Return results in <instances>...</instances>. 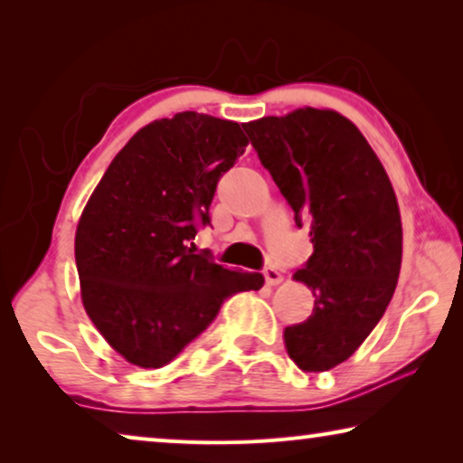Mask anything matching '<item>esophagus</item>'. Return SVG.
<instances>
[{"mask_svg":"<svg viewBox=\"0 0 463 463\" xmlns=\"http://www.w3.org/2000/svg\"><path fill=\"white\" fill-rule=\"evenodd\" d=\"M263 276H265V281H268L269 286H278V284H281V281H284V276H281V273L276 268H265Z\"/></svg>","mask_w":463,"mask_h":463,"instance_id":"34e87169","label":"esophagus"}]
</instances>
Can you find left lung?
I'll return each instance as SVG.
<instances>
[{"instance_id": "1", "label": "left lung", "mask_w": 463, "mask_h": 463, "mask_svg": "<svg viewBox=\"0 0 463 463\" xmlns=\"http://www.w3.org/2000/svg\"><path fill=\"white\" fill-rule=\"evenodd\" d=\"M263 167L310 221L315 253L294 273L315 296L312 315L286 326L302 372H326L355 354L386 312L402 263V222L386 169L354 122L298 108L242 124Z\"/></svg>"}]
</instances>
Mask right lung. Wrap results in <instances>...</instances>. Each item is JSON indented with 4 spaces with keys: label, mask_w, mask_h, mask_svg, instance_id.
Masks as SVG:
<instances>
[{
    "label": "right lung",
    "mask_w": 463,
    "mask_h": 463,
    "mask_svg": "<svg viewBox=\"0 0 463 463\" xmlns=\"http://www.w3.org/2000/svg\"><path fill=\"white\" fill-rule=\"evenodd\" d=\"M249 140L232 120L179 112L140 128L109 163L75 232L83 308L116 354L163 367L261 273L195 255L216 184Z\"/></svg>",
    "instance_id": "obj_1"
}]
</instances>
